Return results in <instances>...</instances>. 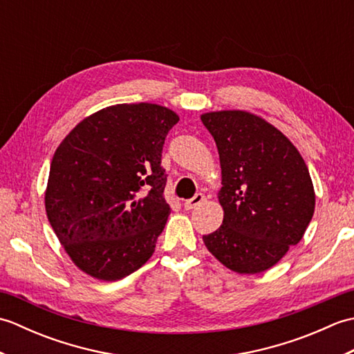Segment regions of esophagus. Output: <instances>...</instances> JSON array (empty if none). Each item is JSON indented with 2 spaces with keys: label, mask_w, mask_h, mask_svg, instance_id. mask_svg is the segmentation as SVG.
<instances>
[{
  "label": "esophagus",
  "mask_w": 354,
  "mask_h": 354,
  "mask_svg": "<svg viewBox=\"0 0 354 354\" xmlns=\"http://www.w3.org/2000/svg\"><path fill=\"white\" fill-rule=\"evenodd\" d=\"M204 199H205V196L202 193H198V194H194V196L192 198V199H189V201H185L184 202V208L185 209H193V208H196L198 205H201L202 202H204Z\"/></svg>",
  "instance_id": "esophagus-1"
}]
</instances>
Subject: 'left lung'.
<instances>
[{"label": "left lung", "mask_w": 354, "mask_h": 354, "mask_svg": "<svg viewBox=\"0 0 354 354\" xmlns=\"http://www.w3.org/2000/svg\"><path fill=\"white\" fill-rule=\"evenodd\" d=\"M201 120L219 152L223 208L221 227L202 239L234 272H263L309 227L315 212L309 169L277 127L251 112H207Z\"/></svg>", "instance_id": "8db88e82"}]
</instances>
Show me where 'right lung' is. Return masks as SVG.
Segmentation results:
<instances>
[{
	"label": "right lung",
	"instance_id": "obj_1",
	"mask_svg": "<svg viewBox=\"0 0 354 354\" xmlns=\"http://www.w3.org/2000/svg\"><path fill=\"white\" fill-rule=\"evenodd\" d=\"M178 122L160 104H115L86 117L56 149L45 209L88 275L122 280L152 257L170 214L162 146Z\"/></svg>",
	"mask_w": 354,
	"mask_h": 354
}]
</instances>
